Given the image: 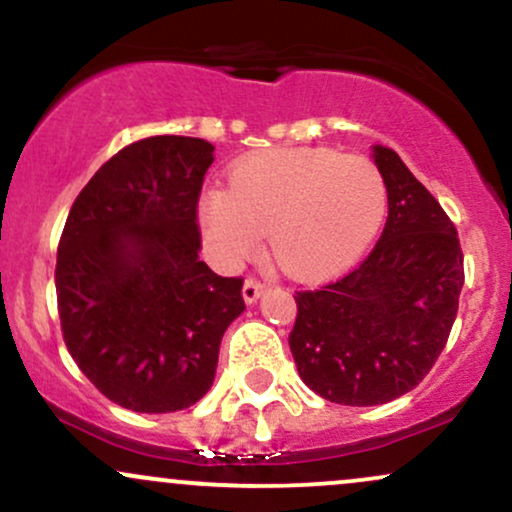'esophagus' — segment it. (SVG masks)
Returning <instances> with one entry per match:
<instances>
[{"mask_svg": "<svg viewBox=\"0 0 512 512\" xmlns=\"http://www.w3.org/2000/svg\"><path fill=\"white\" fill-rule=\"evenodd\" d=\"M262 293H264V284H260L257 279H245V284H243L245 303L248 305L257 303V298H262Z\"/></svg>", "mask_w": 512, "mask_h": 512, "instance_id": "34e87169", "label": "esophagus"}]
</instances>
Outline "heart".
<instances>
[{"label": "heart", "instance_id": "1", "mask_svg": "<svg viewBox=\"0 0 512 512\" xmlns=\"http://www.w3.org/2000/svg\"><path fill=\"white\" fill-rule=\"evenodd\" d=\"M387 187L366 156L332 149H264L233 166L226 187L199 202V228L223 264L260 248L298 281H325L346 272L380 231Z\"/></svg>", "mask_w": 512, "mask_h": 512}]
</instances>
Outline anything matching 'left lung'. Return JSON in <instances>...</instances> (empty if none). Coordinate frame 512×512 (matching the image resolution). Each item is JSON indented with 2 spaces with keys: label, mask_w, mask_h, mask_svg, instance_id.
<instances>
[{
  "label": "left lung",
  "mask_w": 512,
  "mask_h": 512,
  "mask_svg": "<svg viewBox=\"0 0 512 512\" xmlns=\"http://www.w3.org/2000/svg\"><path fill=\"white\" fill-rule=\"evenodd\" d=\"M387 187V223L351 274L296 296L289 337L315 395L375 407L414 390L443 351L464 284L455 226L387 146H373Z\"/></svg>",
  "instance_id": "left-lung-1"
}]
</instances>
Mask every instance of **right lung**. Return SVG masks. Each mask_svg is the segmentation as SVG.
<instances>
[{"label": "right lung", "instance_id": "right-lung-1", "mask_svg": "<svg viewBox=\"0 0 512 512\" xmlns=\"http://www.w3.org/2000/svg\"><path fill=\"white\" fill-rule=\"evenodd\" d=\"M214 146L149 137L98 168L57 248V308L69 354L110 402L139 414L209 392L223 332L245 310L243 279L199 260L197 202Z\"/></svg>", "mask_w": 512, "mask_h": 512}]
</instances>
